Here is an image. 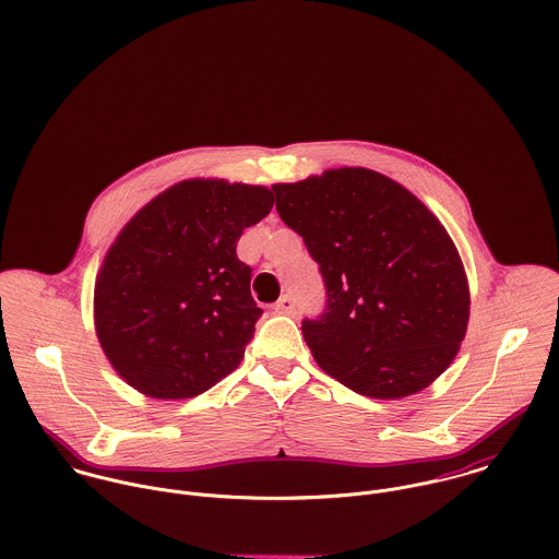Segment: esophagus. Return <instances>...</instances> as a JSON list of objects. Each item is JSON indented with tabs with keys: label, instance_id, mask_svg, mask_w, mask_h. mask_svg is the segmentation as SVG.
I'll return each instance as SVG.
<instances>
[{
	"label": "esophagus",
	"instance_id": "34e87169",
	"mask_svg": "<svg viewBox=\"0 0 559 559\" xmlns=\"http://www.w3.org/2000/svg\"><path fill=\"white\" fill-rule=\"evenodd\" d=\"M273 310L277 312V314H288V317H293V314H297V308H295V299L290 297V295H284L275 306H273Z\"/></svg>",
	"mask_w": 559,
	"mask_h": 559
}]
</instances>
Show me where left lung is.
<instances>
[{"label":"left lung","mask_w":559,"mask_h":559,"mask_svg":"<svg viewBox=\"0 0 559 559\" xmlns=\"http://www.w3.org/2000/svg\"><path fill=\"white\" fill-rule=\"evenodd\" d=\"M275 209L319 264L324 310L301 324L320 368L379 400L428 388L467 333L469 286L439 219L366 167L273 185Z\"/></svg>","instance_id":"obj_1"}]
</instances>
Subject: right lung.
<instances>
[{"label": "right lung", "instance_id": "right-lung-1", "mask_svg": "<svg viewBox=\"0 0 559 559\" xmlns=\"http://www.w3.org/2000/svg\"><path fill=\"white\" fill-rule=\"evenodd\" d=\"M273 209L266 187L182 180L109 247L94 286L98 342L151 399H193L239 368L262 310L237 242Z\"/></svg>", "mask_w": 559, "mask_h": 559}]
</instances>
